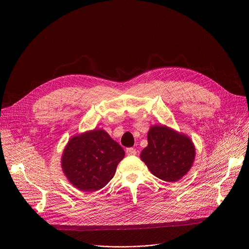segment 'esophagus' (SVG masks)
<instances>
[{
	"instance_id": "1",
	"label": "esophagus",
	"mask_w": 249,
	"mask_h": 249,
	"mask_svg": "<svg viewBox=\"0 0 249 249\" xmlns=\"http://www.w3.org/2000/svg\"><path fill=\"white\" fill-rule=\"evenodd\" d=\"M126 154H127L128 156H134V155L137 154V151H136V149H134V148H128V149L126 150Z\"/></svg>"
}]
</instances>
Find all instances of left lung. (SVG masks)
Segmentation results:
<instances>
[{"instance_id": "left-lung-1", "label": "left lung", "mask_w": 249, "mask_h": 249, "mask_svg": "<svg viewBox=\"0 0 249 249\" xmlns=\"http://www.w3.org/2000/svg\"><path fill=\"white\" fill-rule=\"evenodd\" d=\"M195 147L190 138L166 126H153L148 133V146L141 160L158 178L175 182L191 168Z\"/></svg>"}]
</instances>
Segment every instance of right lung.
Segmentation results:
<instances>
[{
  "instance_id": "obj_1",
  "label": "right lung",
  "mask_w": 249,
  "mask_h": 249,
  "mask_svg": "<svg viewBox=\"0 0 249 249\" xmlns=\"http://www.w3.org/2000/svg\"><path fill=\"white\" fill-rule=\"evenodd\" d=\"M125 152L102 129L71 139L61 159L63 171L77 189L94 192L103 188L115 174Z\"/></svg>"
}]
</instances>
